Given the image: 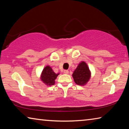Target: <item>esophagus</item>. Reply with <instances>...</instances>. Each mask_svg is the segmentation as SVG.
<instances>
[{
	"instance_id": "34e87169",
	"label": "esophagus",
	"mask_w": 129,
	"mask_h": 129,
	"mask_svg": "<svg viewBox=\"0 0 129 129\" xmlns=\"http://www.w3.org/2000/svg\"><path fill=\"white\" fill-rule=\"evenodd\" d=\"M64 74H68L69 73V71L68 70H64Z\"/></svg>"
}]
</instances>
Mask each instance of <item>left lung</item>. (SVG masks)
<instances>
[{
  "mask_svg": "<svg viewBox=\"0 0 129 129\" xmlns=\"http://www.w3.org/2000/svg\"><path fill=\"white\" fill-rule=\"evenodd\" d=\"M74 81L76 84L84 85L90 77V72L88 65L82 61L80 63L72 75Z\"/></svg>",
  "mask_w": 129,
  "mask_h": 129,
  "instance_id": "left-lung-1",
  "label": "left lung"
}]
</instances>
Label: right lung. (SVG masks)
<instances>
[{
    "mask_svg": "<svg viewBox=\"0 0 129 129\" xmlns=\"http://www.w3.org/2000/svg\"><path fill=\"white\" fill-rule=\"evenodd\" d=\"M58 75L59 73L56 74L54 73L49 66H47L44 68L42 72L41 79L47 85H53L55 82L54 81Z\"/></svg>",
    "mask_w": 129,
    "mask_h": 129,
    "instance_id": "right-lung-1",
    "label": "right lung"
}]
</instances>
